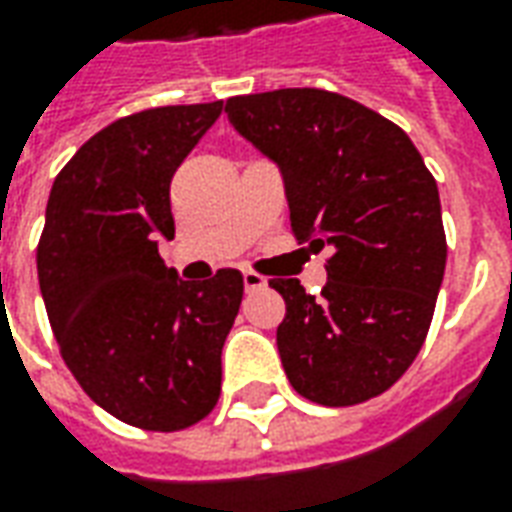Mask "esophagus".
<instances>
[{
    "instance_id": "1",
    "label": "esophagus",
    "mask_w": 512,
    "mask_h": 512,
    "mask_svg": "<svg viewBox=\"0 0 512 512\" xmlns=\"http://www.w3.org/2000/svg\"><path fill=\"white\" fill-rule=\"evenodd\" d=\"M244 288L252 293V290L266 288V277L263 274H257V271H244Z\"/></svg>"
}]
</instances>
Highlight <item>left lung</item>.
<instances>
[{
  "mask_svg": "<svg viewBox=\"0 0 512 512\" xmlns=\"http://www.w3.org/2000/svg\"><path fill=\"white\" fill-rule=\"evenodd\" d=\"M224 112L277 161L299 244L332 249L315 299H285L277 348L290 386L321 406H356L406 373L428 337L447 235L436 180L400 126L318 87L235 95Z\"/></svg>",
  "mask_w": 512,
  "mask_h": 512,
  "instance_id": "1",
  "label": "left lung"
}]
</instances>
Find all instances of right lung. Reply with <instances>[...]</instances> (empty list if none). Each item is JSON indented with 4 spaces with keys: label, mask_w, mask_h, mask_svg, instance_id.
Returning a JSON list of instances; mask_svg holds the SVG:
<instances>
[{
    "label": "right lung",
    "mask_w": 512,
    "mask_h": 512,
    "mask_svg": "<svg viewBox=\"0 0 512 512\" xmlns=\"http://www.w3.org/2000/svg\"><path fill=\"white\" fill-rule=\"evenodd\" d=\"M224 101L156 106L90 136L60 169L38 241V282L65 365L126 425L175 433L222 392V348L244 277L186 282L164 266L169 183Z\"/></svg>",
    "instance_id": "1"
}]
</instances>
